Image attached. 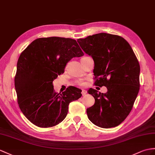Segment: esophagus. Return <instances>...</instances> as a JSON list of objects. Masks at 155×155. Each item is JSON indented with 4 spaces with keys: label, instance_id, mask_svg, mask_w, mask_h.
<instances>
[{
    "label": "esophagus",
    "instance_id": "obj_1",
    "mask_svg": "<svg viewBox=\"0 0 155 155\" xmlns=\"http://www.w3.org/2000/svg\"><path fill=\"white\" fill-rule=\"evenodd\" d=\"M86 93H87V91H86V90H85V89H82V91H81L82 95H86Z\"/></svg>",
    "mask_w": 155,
    "mask_h": 155
}]
</instances>
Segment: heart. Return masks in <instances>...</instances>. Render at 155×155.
I'll list each match as a JSON object with an SVG mask.
<instances>
[{"instance_id":"1","label":"heart","mask_w":155,"mask_h":155,"mask_svg":"<svg viewBox=\"0 0 155 155\" xmlns=\"http://www.w3.org/2000/svg\"><path fill=\"white\" fill-rule=\"evenodd\" d=\"M78 83L79 85H81V86H84V85H85V82L84 81L81 80L78 81Z\"/></svg>"}]
</instances>
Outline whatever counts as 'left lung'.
<instances>
[{
    "mask_svg": "<svg viewBox=\"0 0 155 155\" xmlns=\"http://www.w3.org/2000/svg\"><path fill=\"white\" fill-rule=\"evenodd\" d=\"M79 45L95 62V85L107 87L106 93L90 88L95 104L87 109L95 125L110 128L129 115L139 91L140 66L130 44L123 37L101 33L78 39Z\"/></svg>",
    "mask_w": 155,
    "mask_h": 155,
    "instance_id": "8db88e82",
    "label": "left lung"
}]
</instances>
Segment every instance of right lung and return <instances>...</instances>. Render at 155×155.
Wrapping results in <instances>:
<instances>
[{
	"label": "right lung",
	"instance_id": "obj_1",
	"mask_svg": "<svg viewBox=\"0 0 155 155\" xmlns=\"http://www.w3.org/2000/svg\"><path fill=\"white\" fill-rule=\"evenodd\" d=\"M75 39L58 37L34 40L21 52L14 78L18 103L30 122L40 127H50L63 121L71 102L81 97L73 86L61 94L52 81L64 72L66 64L84 55Z\"/></svg>",
	"mask_w": 155,
	"mask_h": 155
}]
</instances>
